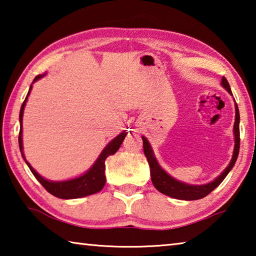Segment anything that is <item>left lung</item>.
<instances>
[{
  "mask_svg": "<svg viewBox=\"0 0 256 256\" xmlns=\"http://www.w3.org/2000/svg\"><path fill=\"white\" fill-rule=\"evenodd\" d=\"M222 86H224L227 92L232 94V89L229 86V84L227 79L222 76ZM235 124H234V134H235V148H234L232 152V158L230 162L227 166L226 170H224L222 174L218 177H216L214 180L210 182L208 184L203 185H190L188 183H183V182H180L167 174L162 167L159 166V164L156 159L152 148H151L150 144L148 140L144 136H142V140H144V156L148 160L149 166H150V175H151V180H152V184L156 188H157L160 193L164 194V196H168L174 198H178V200H186V201H192V200H198V198H202L206 196L208 194L211 193L216 186H219L220 183L224 180V177L228 175V172L232 170V168L235 164L238 152H240V110H238L237 104L235 102Z\"/></svg>",
  "mask_w": 256,
  "mask_h": 256,
  "instance_id": "8db88e82",
  "label": "left lung"
}]
</instances>
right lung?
Returning a JSON list of instances; mask_svg holds the SVG:
<instances>
[{
    "instance_id": "add662e5",
    "label": "right lung",
    "mask_w": 256,
    "mask_h": 256,
    "mask_svg": "<svg viewBox=\"0 0 256 256\" xmlns=\"http://www.w3.org/2000/svg\"><path fill=\"white\" fill-rule=\"evenodd\" d=\"M44 76L45 74L37 76L34 79V82L40 80V78H42ZM32 84L30 86L29 92L27 94V97H26L22 106H21L20 115H19V120H20L19 148L21 151V154H22V158L24 159L26 164H28L29 170H32L34 176L37 178V180L40 182L42 186H44L47 192H50L52 196H54L56 198H66V200H68V198H79L92 196V194H94V193H98L99 190H102V188L105 186V183H106L105 160L108 156L114 154L116 151L120 149V144H122L125 136H126V132L124 131L123 133H120V136H118L115 138H112L110 144L105 146V149L102 151V154H99V157L97 158L96 162H94V164L89 168V170H86L84 175L76 177V178H72L68 180H62V182H53V180H45L44 177H42L36 170H34V168L32 167V164H30L27 160H26V157L24 154L22 116H24V110L26 102H27V100H28V96H29L30 92H32Z\"/></svg>"
}]
</instances>
